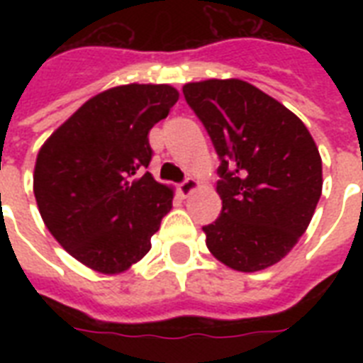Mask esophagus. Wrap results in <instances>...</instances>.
I'll return each instance as SVG.
<instances>
[{"label": "esophagus", "mask_w": 363, "mask_h": 363, "mask_svg": "<svg viewBox=\"0 0 363 363\" xmlns=\"http://www.w3.org/2000/svg\"><path fill=\"white\" fill-rule=\"evenodd\" d=\"M199 182L196 181V179H186V181H182L181 184H179V190H181L182 196H190V194L198 188Z\"/></svg>", "instance_id": "esophagus-1"}]
</instances>
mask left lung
<instances>
[{"label":"left lung","mask_w":363,"mask_h":363,"mask_svg":"<svg viewBox=\"0 0 363 363\" xmlns=\"http://www.w3.org/2000/svg\"><path fill=\"white\" fill-rule=\"evenodd\" d=\"M215 145L222 213L203 226L207 248L235 271L282 259L303 235L322 194V160L305 124L239 79L182 88Z\"/></svg>","instance_id":"left-lung-1"}]
</instances>
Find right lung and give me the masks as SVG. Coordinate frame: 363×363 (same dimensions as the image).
<instances>
[{
	"instance_id": "add662e5",
	"label": "right lung",
	"mask_w": 363,
	"mask_h": 363,
	"mask_svg": "<svg viewBox=\"0 0 363 363\" xmlns=\"http://www.w3.org/2000/svg\"><path fill=\"white\" fill-rule=\"evenodd\" d=\"M169 84H124L94 96L37 154L33 194L54 239L90 269L115 275L150 250L173 190L145 171L148 131L169 115Z\"/></svg>"
}]
</instances>
